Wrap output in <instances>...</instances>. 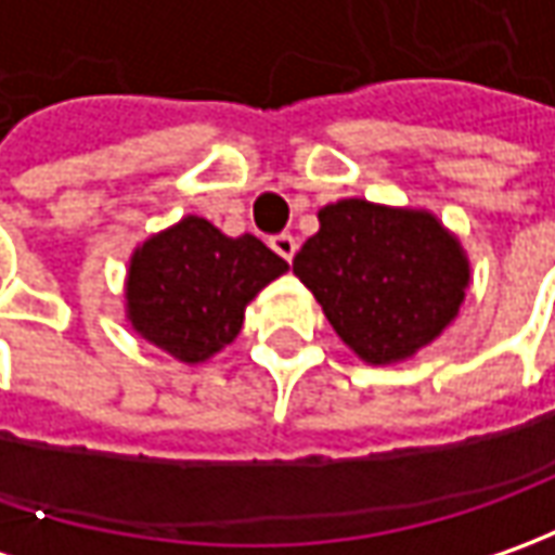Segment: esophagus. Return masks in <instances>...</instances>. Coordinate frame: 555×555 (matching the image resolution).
I'll return each instance as SVG.
<instances>
[{"label": "esophagus", "mask_w": 555, "mask_h": 555, "mask_svg": "<svg viewBox=\"0 0 555 555\" xmlns=\"http://www.w3.org/2000/svg\"><path fill=\"white\" fill-rule=\"evenodd\" d=\"M271 249H274L281 259L293 262V256H296V237H293V234H278V237H271Z\"/></svg>", "instance_id": "34e87169"}]
</instances>
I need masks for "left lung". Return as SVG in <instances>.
<instances>
[{
    "instance_id": "1",
    "label": "left lung",
    "mask_w": 555,
    "mask_h": 555,
    "mask_svg": "<svg viewBox=\"0 0 555 555\" xmlns=\"http://www.w3.org/2000/svg\"><path fill=\"white\" fill-rule=\"evenodd\" d=\"M293 259L336 336L367 364L414 358L457 318L469 259L429 209L327 203Z\"/></svg>"
}]
</instances>
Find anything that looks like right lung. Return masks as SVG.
<instances>
[{
	"label": "right lung",
	"instance_id": "right-lung-1",
	"mask_svg": "<svg viewBox=\"0 0 555 555\" xmlns=\"http://www.w3.org/2000/svg\"><path fill=\"white\" fill-rule=\"evenodd\" d=\"M259 237L184 216L135 246L126 271L132 331L182 364H203L244 327L246 306L287 271Z\"/></svg>",
	"mask_w": 555,
	"mask_h": 555
}]
</instances>
